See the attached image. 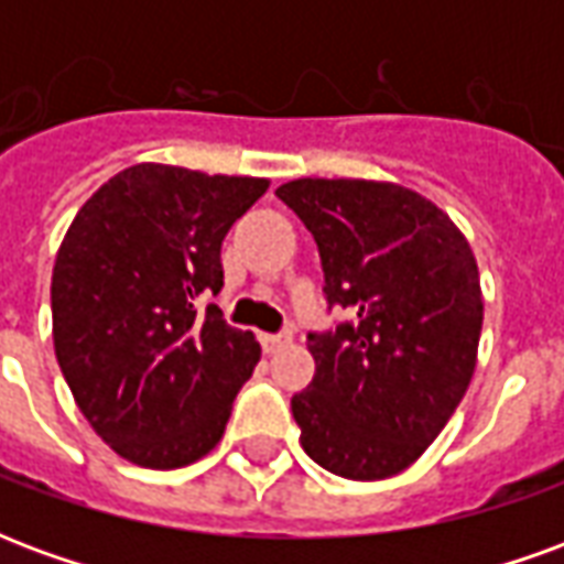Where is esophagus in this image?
I'll list each match as a JSON object with an SVG mask.
<instances>
[{
    "label": "esophagus",
    "instance_id": "obj_1",
    "mask_svg": "<svg viewBox=\"0 0 564 564\" xmlns=\"http://www.w3.org/2000/svg\"><path fill=\"white\" fill-rule=\"evenodd\" d=\"M259 341H262V350L265 354H274V350H281L283 344H290V332H278V335H259Z\"/></svg>",
    "mask_w": 564,
    "mask_h": 564
}]
</instances>
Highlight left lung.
Returning a JSON list of instances; mask_svg holds the SVG:
<instances>
[{"label": "left lung", "mask_w": 564, "mask_h": 564, "mask_svg": "<svg viewBox=\"0 0 564 564\" xmlns=\"http://www.w3.org/2000/svg\"><path fill=\"white\" fill-rule=\"evenodd\" d=\"M278 198L314 235L326 305L354 319L307 332L317 375L293 395L302 447L326 471H404L468 390L484 326L480 274L447 214L399 184L302 177Z\"/></svg>", "instance_id": "obj_1"}]
</instances>
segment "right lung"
<instances>
[{"mask_svg":"<svg viewBox=\"0 0 564 564\" xmlns=\"http://www.w3.org/2000/svg\"><path fill=\"white\" fill-rule=\"evenodd\" d=\"M265 189V177L141 162L68 226L51 281L56 362L123 459L169 471L223 437L259 344L217 305H196L220 293L223 238Z\"/></svg>","mask_w":564,"mask_h":564,"instance_id":"1","label":"right lung"}]
</instances>
